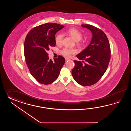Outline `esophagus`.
<instances>
[{
	"label": "esophagus",
	"instance_id": "34e87169",
	"mask_svg": "<svg viewBox=\"0 0 131 131\" xmlns=\"http://www.w3.org/2000/svg\"><path fill=\"white\" fill-rule=\"evenodd\" d=\"M65 59H66V61H68V60H70V59H68V58H65Z\"/></svg>",
	"mask_w": 131,
	"mask_h": 131
}]
</instances>
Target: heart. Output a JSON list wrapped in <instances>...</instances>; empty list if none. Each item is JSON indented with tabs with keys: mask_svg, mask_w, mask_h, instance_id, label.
I'll use <instances>...</instances> for the list:
<instances>
[{
	"mask_svg": "<svg viewBox=\"0 0 131 131\" xmlns=\"http://www.w3.org/2000/svg\"><path fill=\"white\" fill-rule=\"evenodd\" d=\"M67 33L71 36L75 41L77 42L78 45H81V43L79 42V41L82 38V34L81 33V31L76 28H70L67 30ZM63 38V35L62 34L57 35L55 38V41L56 45H61ZM75 53L76 51L75 50L67 48H64L61 51L62 54L67 57H70L72 54H74Z\"/></svg>",
	"mask_w": 131,
	"mask_h": 131,
	"instance_id": "b5f03b06",
	"label": "heart"
}]
</instances>
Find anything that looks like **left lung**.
Returning a JSON list of instances; mask_svg holds the SVG:
<instances>
[{
    "label": "left lung",
    "mask_w": 131,
    "mask_h": 131,
    "mask_svg": "<svg viewBox=\"0 0 131 131\" xmlns=\"http://www.w3.org/2000/svg\"><path fill=\"white\" fill-rule=\"evenodd\" d=\"M81 26L90 30L93 36L89 46L76 56L86 63L83 64L81 61L74 60L75 66L72 73L78 84L89 86L96 83L106 72L111 58V49L103 31L92 25Z\"/></svg>",
    "instance_id": "left-lung-1"
}]
</instances>
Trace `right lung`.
<instances>
[{"label":"right lung","mask_w":131,"mask_h":131,"mask_svg":"<svg viewBox=\"0 0 131 131\" xmlns=\"http://www.w3.org/2000/svg\"><path fill=\"white\" fill-rule=\"evenodd\" d=\"M64 26L47 23L31 29L25 38L24 49L25 60L31 74L40 83H52L59 77L65 59L59 56L52 61L48 50L55 46V34Z\"/></svg>","instance_id":"1"}]
</instances>
